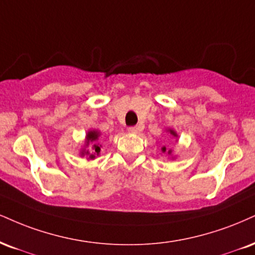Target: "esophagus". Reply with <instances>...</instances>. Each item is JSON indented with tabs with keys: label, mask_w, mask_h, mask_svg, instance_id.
I'll return each instance as SVG.
<instances>
[{
	"label": "esophagus",
	"mask_w": 255,
	"mask_h": 255,
	"mask_svg": "<svg viewBox=\"0 0 255 255\" xmlns=\"http://www.w3.org/2000/svg\"><path fill=\"white\" fill-rule=\"evenodd\" d=\"M140 130H141V128L139 127V126H133V127L128 128V131L131 134H137Z\"/></svg>",
	"instance_id": "34e87169"
}]
</instances>
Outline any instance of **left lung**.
Segmentation results:
<instances>
[{
  "instance_id": "8db88e82",
  "label": "left lung",
  "mask_w": 255,
  "mask_h": 255,
  "mask_svg": "<svg viewBox=\"0 0 255 255\" xmlns=\"http://www.w3.org/2000/svg\"><path fill=\"white\" fill-rule=\"evenodd\" d=\"M167 131H170V134H171V135H173V136H178L177 135V133H176V131H174L173 129H167ZM161 151H162V153H165V152H166L167 153V154H171V153H172V151H171V149H167V151H166V147H162V148H161Z\"/></svg>"
}]
</instances>
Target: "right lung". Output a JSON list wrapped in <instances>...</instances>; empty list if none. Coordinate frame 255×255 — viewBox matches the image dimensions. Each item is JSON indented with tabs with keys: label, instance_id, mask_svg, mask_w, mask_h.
<instances>
[{
	"label": "right lung",
	"instance_id": "right-lung-1",
	"mask_svg": "<svg viewBox=\"0 0 255 255\" xmlns=\"http://www.w3.org/2000/svg\"><path fill=\"white\" fill-rule=\"evenodd\" d=\"M100 135H101L100 131L96 129L88 131L87 139H85V146L88 147L91 143V147H90V149H83V151L81 152L82 157L87 155L88 159H95L97 155H100L101 147H102V145H100V143L97 142Z\"/></svg>",
	"mask_w": 255,
	"mask_h": 255
}]
</instances>
